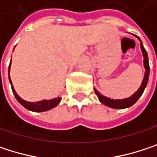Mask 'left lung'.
I'll use <instances>...</instances> for the list:
<instances>
[{"label":"left lung","instance_id":"left-lung-1","mask_svg":"<svg viewBox=\"0 0 157 157\" xmlns=\"http://www.w3.org/2000/svg\"><path fill=\"white\" fill-rule=\"evenodd\" d=\"M136 38L140 41V47H141V51L143 52V56H144V69H145V72H144V76L143 79V82L141 83V86L139 87V89L130 97L128 98H124V99H116V100H113V99H110L106 96H104L103 94H101L95 88H94V92L99 99V101L108 106L111 108H114V109H124V108H128L130 106H132L133 105H135L137 100L140 98L144 91V88L147 84V82H148V79H149V73H150V67H149V62H148V56H147V52L145 51V49L144 47L143 44H142L141 39L136 36Z\"/></svg>","mask_w":157,"mask_h":157}]
</instances>
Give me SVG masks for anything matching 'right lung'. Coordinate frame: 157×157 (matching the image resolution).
Returning <instances> with one entry per match:
<instances>
[{
	"label": "right lung",
	"mask_w": 157,
	"mask_h": 157,
	"mask_svg": "<svg viewBox=\"0 0 157 157\" xmlns=\"http://www.w3.org/2000/svg\"><path fill=\"white\" fill-rule=\"evenodd\" d=\"M12 61V60H11ZM12 63V62H11ZM11 63H10V65H9V70H8V73H9V81H10V83H11V86H12V90H13V93L15 96L16 100L27 110H30V111H33V112H45L50 109H52L54 108L55 106H57L59 105V103L61 102L62 98L61 97H57V98H53V99H50V100H42V101H39V102H27L25 100H23L22 98H21L17 93L15 92L13 86V83H12V81L10 78V69H11Z\"/></svg>",
	"instance_id": "add662e5"
}]
</instances>
